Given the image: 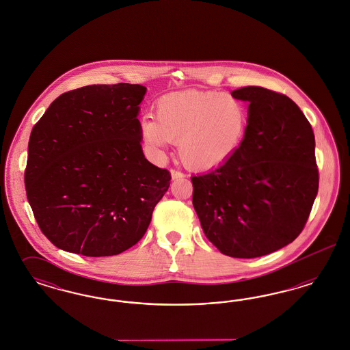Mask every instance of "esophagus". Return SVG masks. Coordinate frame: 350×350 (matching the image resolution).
<instances>
[{
  "instance_id": "obj_1",
  "label": "esophagus",
  "mask_w": 350,
  "mask_h": 350,
  "mask_svg": "<svg viewBox=\"0 0 350 350\" xmlns=\"http://www.w3.org/2000/svg\"><path fill=\"white\" fill-rule=\"evenodd\" d=\"M170 174H172V178H173V180H177V178H183V177H185V174H183V172L176 170V169H172V170H170Z\"/></svg>"
}]
</instances>
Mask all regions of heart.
I'll use <instances>...</instances> for the list:
<instances>
[{
	"label": "heart",
	"instance_id": "b5f03b06",
	"mask_svg": "<svg viewBox=\"0 0 350 350\" xmlns=\"http://www.w3.org/2000/svg\"><path fill=\"white\" fill-rule=\"evenodd\" d=\"M154 117L140 122L144 144L161 154L167 142H178V156L193 170L227 161L241 146L250 119L244 100L228 93L174 92L154 103Z\"/></svg>",
	"mask_w": 350,
	"mask_h": 350
}]
</instances>
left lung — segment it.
I'll return each mask as SVG.
<instances>
[{"label":"left lung","instance_id":"1","mask_svg":"<svg viewBox=\"0 0 350 350\" xmlns=\"http://www.w3.org/2000/svg\"><path fill=\"white\" fill-rule=\"evenodd\" d=\"M250 102L244 140L232 156L191 177L193 206L223 254L254 258L293 243L319 189L315 135L298 105L261 86L231 93Z\"/></svg>","mask_w":350,"mask_h":350}]
</instances>
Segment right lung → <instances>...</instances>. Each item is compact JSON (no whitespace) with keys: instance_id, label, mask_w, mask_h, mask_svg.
<instances>
[{"instance_id":"right-lung-1","label":"right lung","mask_w":350,"mask_h":350,"mask_svg":"<svg viewBox=\"0 0 350 350\" xmlns=\"http://www.w3.org/2000/svg\"><path fill=\"white\" fill-rule=\"evenodd\" d=\"M143 85H88L62 94L33 126L25 186L51 243L88 257L116 256L147 231L170 185L142 150Z\"/></svg>"}]
</instances>
